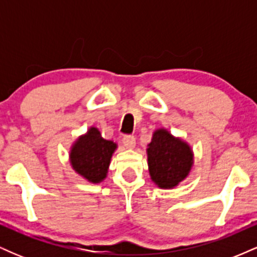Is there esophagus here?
Instances as JSON below:
<instances>
[{
	"label": "esophagus",
	"instance_id": "esophagus-1",
	"mask_svg": "<svg viewBox=\"0 0 257 257\" xmlns=\"http://www.w3.org/2000/svg\"><path fill=\"white\" fill-rule=\"evenodd\" d=\"M123 145H124L125 149L133 150L135 147V138L132 137V135H126V137L123 138Z\"/></svg>",
	"mask_w": 257,
	"mask_h": 257
}]
</instances>
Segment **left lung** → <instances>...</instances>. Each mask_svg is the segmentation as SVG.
<instances>
[{"instance_id": "obj_1", "label": "left lung", "mask_w": 257, "mask_h": 257, "mask_svg": "<svg viewBox=\"0 0 257 257\" xmlns=\"http://www.w3.org/2000/svg\"><path fill=\"white\" fill-rule=\"evenodd\" d=\"M150 178L162 190H172L188 178L194 166V153L187 141L166 128H157L146 149Z\"/></svg>"}]
</instances>
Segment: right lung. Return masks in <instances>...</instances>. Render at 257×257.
<instances>
[{
  "instance_id": "right-lung-1",
  "label": "right lung",
  "mask_w": 257,
  "mask_h": 257,
  "mask_svg": "<svg viewBox=\"0 0 257 257\" xmlns=\"http://www.w3.org/2000/svg\"><path fill=\"white\" fill-rule=\"evenodd\" d=\"M117 147L116 143L102 138L96 126H89L70 147V164L75 173L88 182L100 184L107 176L111 158Z\"/></svg>"
}]
</instances>
